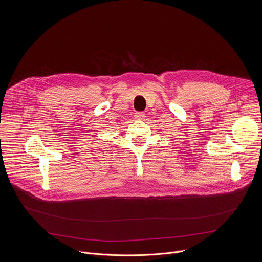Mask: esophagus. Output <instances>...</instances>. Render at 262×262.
<instances>
[{"instance_id":"obj_1","label":"esophagus","mask_w":262,"mask_h":262,"mask_svg":"<svg viewBox=\"0 0 262 262\" xmlns=\"http://www.w3.org/2000/svg\"><path fill=\"white\" fill-rule=\"evenodd\" d=\"M135 118L136 119H144L145 113H143V112H137V113H135Z\"/></svg>"}]
</instances>
